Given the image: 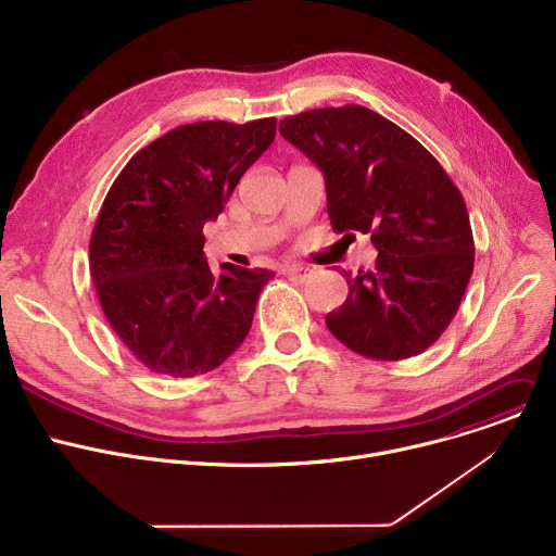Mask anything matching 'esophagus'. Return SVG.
<instances>
[{"instance_id": "1", "label": "esophagus", "mask_w": 556, "mask_h": 556, "mask_svg": "<svg viewBox=\"0 0 556 556\" xmlns=\"http://www.w3.org/2000/svg\"><path fill=\"white\" fill-rule=\"evenodd\" d=\"M283 275H286L288 279H292V281L304 283V281H308V279L313 277V270L306 268V266H288V268L283 270Z\"/></svg>"}]
</instances>
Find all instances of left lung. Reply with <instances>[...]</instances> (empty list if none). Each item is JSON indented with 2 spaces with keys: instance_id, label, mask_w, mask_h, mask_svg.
Listing matches in <instances>:
<instances>
[{
  "instance_id": "8db88e82",
  "label": "left lung",
  "mask_w": 556,
  "mask_h": 556,
  "mask_svg": "<svg viewBox=\"0 0 556 556\" xmlns=\"http://www.w3.org/2000/svg\"><path fill=\"white\" fill-rule=\"evenodd\" d=\"M279 134L324 174L336 232L371 235L374 270L351 275L326 315L344 346L371 359L427 351L454 319L473 270L463 194L425 147L376 111L344 104L283 118Z\"/></svg>"
}]
</instances>
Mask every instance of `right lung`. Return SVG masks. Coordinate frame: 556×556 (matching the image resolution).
<instances>
[{"mask_svg": "<svg viewBox=\"0 0 556 556\" xmlns=\"http://www.w3.org/2000/svg\"><path fill=\"white\" fill-rule=\"evenodd\" d=\"M275 134V118L180 125L142 147L111 185L89 243L91 279L106 321L150 371L194 378L243 344L275 273L224 264L214 275L203 226Z\"/></svg>", "mask_w": 556, "mask_h": 556, "instance_id": "obj_1", "label": "right lung"}]
</instances>
